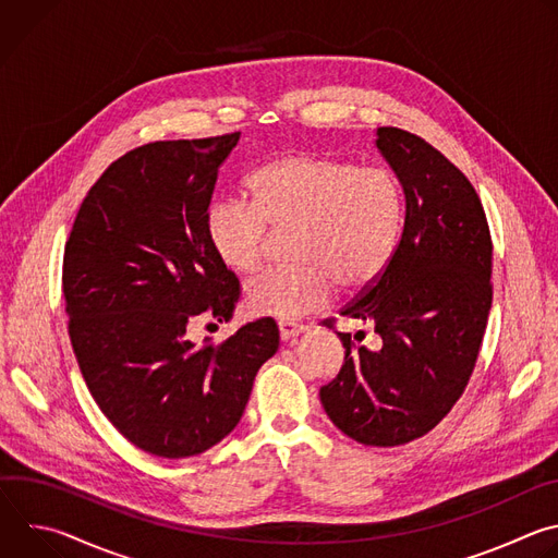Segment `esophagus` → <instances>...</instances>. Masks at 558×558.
I'll use <instances>...</instances> for the list:
<instances>
[{"instance_id": "1", "label": "esophagus", "mask_w": 558, "mask_h": 558, "mask_svg": "<svg viewBox=\"0 0 558 558\" xmlns=\"http://www.w3.org/2000/svg\"><path fill=\"white\" fill-rule=\"evenodd\" d=\"M278 331H280V338H282V340H291V338L304 333L306 327H304V325H298V323H287V320H282V323H278Z\"/></svg>"}]
</instances>
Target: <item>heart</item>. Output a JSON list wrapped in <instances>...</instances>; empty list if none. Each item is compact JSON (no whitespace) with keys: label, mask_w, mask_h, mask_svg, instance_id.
<instances>
[{"label":"heart","mask_w":558,"mask_h":558,"mask_svg":"<svg viewBox=\"0 0 558 558\" xmlns=\"http://www.w3.org/2000/svg\"><path fill=\"white\" fill-rule=\"evenodd\" d=\"M252 203L218 201L205 216L216 260L245 276L260 267L267 225L291 227L298 263L256 276L245 289L254 315L298 320L323 306L336 287L362 293L390 265L404 222L397 181L349 161L291 154L269 161L247 181Z\"/></svg>","instance_id":"1"}]
</instances>
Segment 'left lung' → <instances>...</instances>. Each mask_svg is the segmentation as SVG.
Returning a JSON list of instances; mask_svg holds the SVG:
<instances>
[{
    "label": "left lung",
    "instance_id": "obj_1",
    "mask_svg": "<svg viewBox=\"0 0 558 558\" xmlns=\"http://www.w3.org/2000/svg\"><path fill=\"white\" fill-rule=\"evenodd\" d=\"M375 145L402 185L404 229L381 278L340 315L371 325L379 349L338 333L344 364L320 402L344 435L388 448L424 437L461 397L493 304V241L480 196L439 149L400 128H377Z\"/></svg>",
    "mask_w": 558,
    "mask_h": 558
}]
</instances>
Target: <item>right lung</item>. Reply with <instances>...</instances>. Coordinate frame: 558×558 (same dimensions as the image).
Returning <instances> with one entry per match:
<instances>
[{
    "instance_id": "obj_1",
    "label": "right lung",
    "mask_w": 558,
    "mask_h": 558,
    "mask_svg": "<svg viewBox=\"0 0 558 558\" xmlns=\"http://www.w3.org/2000/svg\"><path fill=\"white\" fill-rule=\"evenodd\" d=\"M238 138L130 149L90 187L63 252L68 333L88 390L128 441L163 459L225 439L280 344L271 317L220 344L187 338L194 317L227 323L241 295L205 238L218 168Z\"/></svg>"
}]
</instances>
